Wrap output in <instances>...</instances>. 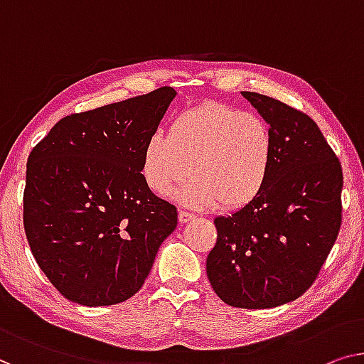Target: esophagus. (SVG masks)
I'll list each match as a JSON object with an SVG mask.
<instances>
[{"instance_id":"obj_1","label":"esophagus","mask_w":364,"mask_h":364,"mask_svg":"<svg viewBox=\"0 0 364 364\" xmlns=\"http://www.w3.org/2000/svg\"><path fill=\"white\" fill-rule=\"evenodd\" d=\"M194 217L196 215L191 213H186V210H180V214H178V219H180L181 224H188V222H191Z\"/></svg>"}]
</instances>
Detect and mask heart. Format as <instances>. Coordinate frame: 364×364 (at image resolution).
<instances>
[{
    "label": "heart",
    "mask_w": 364,
    "mask_h": 364,
    "mask_svg": "<svg viewBox=\"0 0 364 364\" xmlns=\"http://www.w3.org/2000/svg\"><path fill=\"white\" fill-rule=\"evenodd\" d=\"M273 161V135L262 117L209 102L183 112L168 134L150 135L142 151L144 183L160 198L180 193L194 209H240L258 196Z\"/></svg>",
    "instance_id": "obj_1"
}]
</instances>
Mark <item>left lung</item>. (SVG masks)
I'll return each mask as SVG.
<instances>
[{
    "instance_id": "left-lung-1",
    "label": "left lung",
    "mask_w": 364,
    "mask_h": 364,
    "mask_svg": "<svg viewBox=\"0 0 364 364\" xmlns=\"http://www.w3.org/2000/svg\"><path fill=\"white\" fill-rule=\"evenodd\" d=\"M268 122L273 161L263 191L214 219L217 242L205 271L232 307L271 309L304 294L317 278L341 224L343 173L307 114L242 91Z\"/></svg>"
}]
</instances>
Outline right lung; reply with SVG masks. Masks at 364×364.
<instances>
[{"label": "right lung", "instance_id": "add662e5", "mask_svg": "<svg viewBox=\"0 0 364 364\" xmlns=\"http://www.w3.org/2000/svg\"><path fill=\"white\" fill-rule=\"evenodd\" d=\"M176 91L164 86L58 121L32 149L24 230L55 289L81 306L127 301L176 229V208L144 183L140 164Z\"/></svg>", "mask_w": 364, "mask_h": 364}]
</instances>
